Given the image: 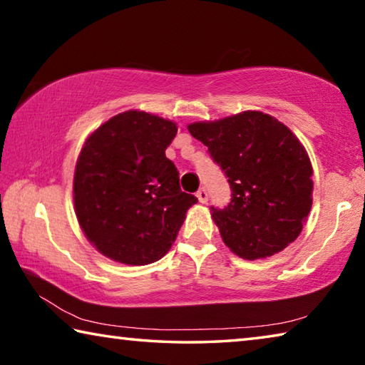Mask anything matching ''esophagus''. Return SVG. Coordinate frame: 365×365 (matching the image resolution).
I'll return each instance as SVG.
<instances>
[{"instance_id":"1","label":"esophagus","mask_w":365,"mask_h":365,"mask_svg":"<svg viewBox=\"0 0 365 365\" xmlns=\"http://www.w3.org/2000/svg\"><path fill=\"white\" fill-rule=\"evenodd\" d=\"M196 197H197V200H200V202H202V205H206L207 200H209L207 190H206V188H201V190H197Z\"/></svg>"}]
</instances>
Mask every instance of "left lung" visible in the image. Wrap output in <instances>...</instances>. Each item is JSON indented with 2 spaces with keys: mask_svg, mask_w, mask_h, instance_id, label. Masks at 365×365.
Masks as SVG:
<instances>
[{
  "mask_svg": "<svg viewBox=\"0 0 365 365\" xmlns=\"http://www.w3.org/2000/svg\"><path fill=\"white\" fill-rule=\"evenodd\" d=\"M228 177L232 201L212 207L220 237L238 257L274 256L299 237L312 207V164L285 123L261 110L188 123Z\"/></svg>",
  "mask_w": 365,
  "mask_h": 365,
  "instance_id": "left-lung-1",
  "label": "left lung"
}]
</instances>
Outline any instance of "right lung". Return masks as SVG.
<instances>
[{
	"mask_svg": "<svg viewBox=\"0 0 365 365\" xmlns=\"http://www.w3.org/2000/svg\"><path fill=\"white\" fill-rule=\"evenodd\" d=\"M177 123L130 109L88 135L73 172V209L88 242L127 265L159 261L174 245L193 195L165 158Z\"/></svg>",
	"mask_w": 365,
	"mask_h": 365,
	"instance_id": "right-lung-1",
	"label": "right lung"
}]
</instances>
